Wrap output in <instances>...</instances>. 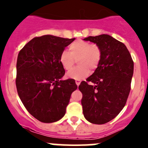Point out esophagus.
Wrapping results in <instances>:
<instances>
[{
	"mask_svg": "<svg viewBox=\"0 0 148 148\" xmlns=\"http://www.w3.org/2000/svg\"><path fill=\"white\" fill-rule=\"evenodd\" d=\"M75 82H76V84H77V86H79V85L80 84V83H81V80H79V79H76Z\"/></svg>",
	"mask_w": 148,
	"mask_h": 148,
	"instance_id": "34e87169",
	"label": "esophagus"
}]
</instances>
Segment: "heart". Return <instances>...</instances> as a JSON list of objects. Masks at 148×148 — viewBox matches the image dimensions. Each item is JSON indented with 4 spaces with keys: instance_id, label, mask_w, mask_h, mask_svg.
Here are the masks:
<instances>
[{
    "instance_id": "b5f03b06",
    "label": "heart",
    "mask_w": 148,
    "mask_h": 148,
    "mask_svg": "<svg viewBox=\"0 0 148 148\" xmlns=\"http://www.w3.org/2000/svg\"><path fill=\"white\" fill-rule=\"evenodd\" d=\"M69 52L62 51L60 56V62L62 67L69 71L74 66L76 60H78L79 66L67 73L69 78L83 79L90 73V69H96L101 58V50L99 45L94 43L78 40L69 45Z\"/></svg>"
}]
</instances>
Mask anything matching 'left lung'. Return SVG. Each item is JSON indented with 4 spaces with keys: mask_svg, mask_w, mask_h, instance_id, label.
Listing matches in <instances>:
<instances>
[{
    "mask_svg": "<svg viewBox=\"0 0 148 148\" xmlns=\"http://www.w3.org/2000/svg\"><path fill=\"white\" fill-rule=\"evenodd\" d=\"M84 40L95 43L101 50L94 74L79 86L85 119L101 125L116 118L125 106L134 64L126 46L110 35L89 36Z\"/></svg>",
    "mask_w": 148,
    "mask_h": 148,
    "instance_id": "1",
    "label": "left lung"
}]
</instances>
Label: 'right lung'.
Returning <instances> with one entry per match:
<instances>
[{
	"label": "right lung",
	"mask_w": 148,
	"mask_h": 148,
	"mask_svg": "<svg viewBox=\"0 0 148 148\" xmlns=\"http://www.w3.org/2000/svg\"><path fill=\"white\" fill-rule=\"evenodd\" d=\"M74 40L50 35L34 37L18 54V96L27 111L42 123L61 119L77 88L74 79L61 80L65 70L60 62V54Z\"/></svg>",
	"instance_id": "add662e5"
}]
</instances>
